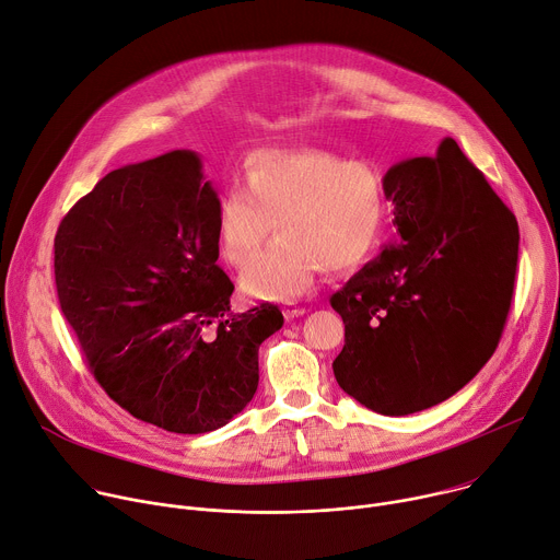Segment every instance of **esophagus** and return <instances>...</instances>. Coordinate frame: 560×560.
<instances>
[{
    "label": "esophagus",
    "mask_w": 560,
    "mask_h": 560,
    "mask_svg": "<svg viewBox=\"0 0 560 560\" xmlns=\"http://www.w3.org/2000/svg\"><path fill=\"white\" fill-rule=\"evenodd\" d=\"M282 314H284L287 320H293V318L304 316L306 308L300 306V304H295V302H284V304H282Z\"/></svg>",
    "instance_id": "esophagus-1"
}]
</instances>
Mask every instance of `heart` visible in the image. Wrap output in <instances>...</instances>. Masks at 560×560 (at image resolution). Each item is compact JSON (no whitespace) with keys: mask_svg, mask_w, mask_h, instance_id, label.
<instances>
[{"mask_svg":"<svg viewBox=\"0 0 560 560\" xmlns=\"http://www.w3.org/2000/svg\"><path fill=\"white\" fill-rule=\"evenodd\" d=\"M244 188L222 194L218 240L222 256L244 267L277 222L281 237L242 273L244 291L262 300L300 295L320 267L342 273L360 265L387 215L383 173L327 149L256 151L244 162Z\"/></svg>","mask_w":560,"mask_h":560,"instance_id":"1","label":"heart"}]
</instances>
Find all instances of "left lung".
Returning a JSON list of instances; mask_svg holds the SVG:
<instances>
[{
    "mask_svg": "<svg viewBox=\"0 0 560 560\" xmlns=\"http://www.w3.org/2000/svg\"><path fill=\"white\" fill-rule=\"evenodd\" d=\"M383 179L398 244L331 295L345 323L334 374L366 409L407 416L454 396L499 347L518 224L452 138Z\"/></svg>",
    "mask_w": 560,
    "mask_h": 560,
    "instance_id": "1",
    "label": "left lung"
}]
</instances>
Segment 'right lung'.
Here are the masks:
<instances>
[{"instance_id":"add662e5","label":"right lung","mask_w":560,"mask_h":560,"mask_svg":"<svg viewBox=\"0 0 560 560\" xmlns=\"http://www.w3.org/2000/svg\"><path fill=\"white\" fill-rule=\"evenodd\" d=\"M218 194L194 151L102 177L59 222L55 284L102 389L173 433L224 427L258 389V349L284 318L231 308Z\"/></svg>"}]
</instances>
